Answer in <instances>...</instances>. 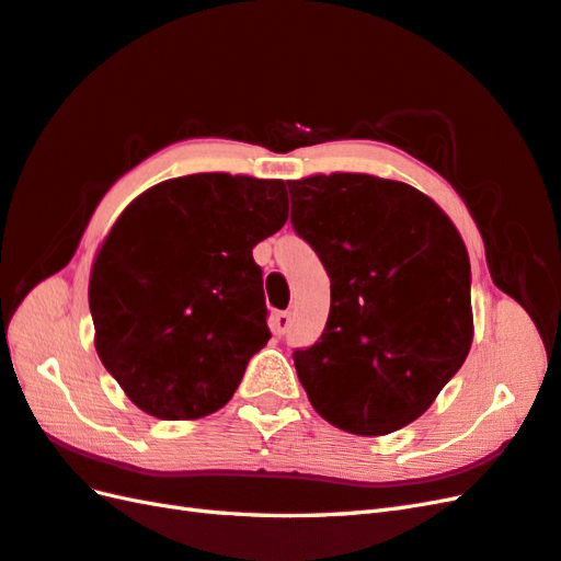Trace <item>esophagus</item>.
I'll return each instance as SVG.
<instances>
[{"mask_svg":"<svg viewBox=\"0 0 561 561\" xmlns=\"http://www.w3.org/2000/svg\"><path fill=\"white\" fill-rule=\"evenodd\" d=\"M291 324V312L289 310H277L275 316H272V330H275V334H286V330H289Z\"/></svg>","mask_w":561,"mask_h":561,"instance_id":"34e87169","label":"esophagus"}]
</instances>
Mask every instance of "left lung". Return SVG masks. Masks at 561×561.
<instances>
[{"label":"left lung","mask_w":561,"mask_h":561,"mask_svg":"<svg viewBox=\"0 0 561 561\" xmlns=\"http://www.w3.org/2000/svg\"><path fill=\"white\" fill-rule=\"evenodd\" d=\"M291 225L330 277L320 340L294 351L324 421L354 435L413 423L459 373L473 342L471 263L439 207L370 174L289 181Z\"/></svg>","instance_id":"obj_1"}]
</instances>
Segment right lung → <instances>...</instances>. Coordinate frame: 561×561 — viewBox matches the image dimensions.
Masks as SVG:
<instances>
[{
  "label": "right lung",
  "mask_w": 561,
  "mask_h": 561,
  "mask_svg": "<svg viewBox=\"0 0 561 561\" xmlns=\"http://www.w3.org/2000/svg\"><path fill=\"white\" fill-rule=\"evenodd\" d=\"M289 217L279 179L191 174L126 207L102 241L88 304L102 366L140 411L210 415L270 340L255 245Z\"/></svg>",
  "instance_id": "1"
}]
</instances>
